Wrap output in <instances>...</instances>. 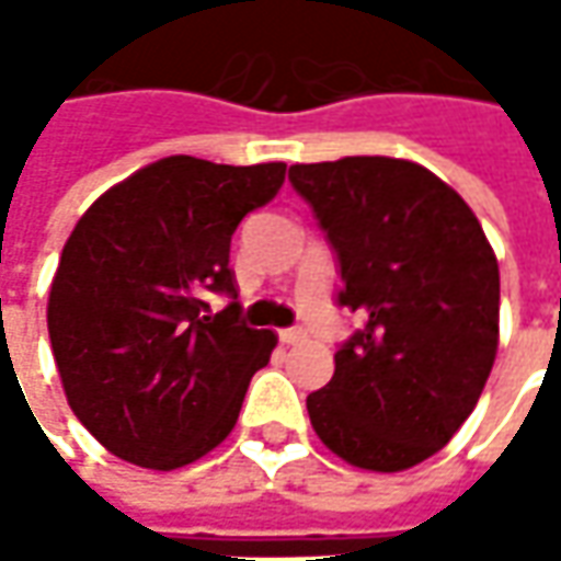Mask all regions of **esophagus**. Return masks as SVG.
Returning <instances> with one entry per match:
<instances>
[{"label":"esophagus","mask_w":561,"mask_h":561,"mask_svg":"<svg viewBox=\"0 0 561 561\" xmlns=\"http://www.w3.org/2000/svg\"><path fill=\"white\" fill-rule=\"evenodd\" d=\"M306 340V331H299V328H284L280 331V343L284 346H296V343H302Z\"/></svg>","instance_id":"34e87169"}]
</instances>
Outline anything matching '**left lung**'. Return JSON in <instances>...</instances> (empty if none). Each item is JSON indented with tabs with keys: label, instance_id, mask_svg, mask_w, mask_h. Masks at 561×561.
Returning a JSON list of instances; mask_svg holds the SVG:
<instances>
[{
	"label": "left lung",
	"instance_id": "8db88e82",
	"mask_svg": "<svg viewBox=\"0 0 561 561\" xmlns=\"http://www.w3.org/2000/svg\"><path fill=\"white\" fill-rule=\"evenodd\" d=\"M290 184L334 249L336 306L362 314L306 399L314 434L356 468H412L462 427L490 377L496 255L462 196L415 162L293 164Z\"/></svg>",
	"mask_w": 561,
	"mask_h": 561
}]
</instances>
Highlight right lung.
I'll use <instances>...</instances> for the list:
<instances>
[{
    "label": "right lung",
    "mask_w": 561,
    "mask_h": 561,
    "mask_svg": "<svg viewBox=\"0 0 561 561\" xmlns=\"http://www.w3.org/2000/svg\"><path fill=\"white\" fill-rule=\"evenodd\" d=\"M287 164L171 156L102 193L61 249L49 340L68 405L124 462L171 471L233 431L277 336L240 318L230 237ZM231 299L210 314V296Z\"/></svg>",
    "instance_id": "right-lung-1"
}]
</instances>
